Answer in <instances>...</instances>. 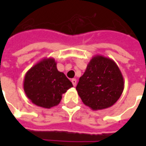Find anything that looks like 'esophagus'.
I'll use <instances>...</instances> for the list:
<instances>
[{
    "mask_svg": "<svg viewBox=\"0 0 146 146\" xmlns=\"http://www.w3.org/2000/svg\"><path fill=\"white\" fill-rule=\"evenodd\" d=\"M72 83H73V85L75 87V86L76 85V79H72Z\"/></svg>",
    "mask_w": 146,
    "mask_h": 146,
    "instance_id": "1",
    "label": "esophagus"
}]
</instances>
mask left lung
Returning <instances> with one entry per match:
<instances>
[{
    "label": "left lung",
    "mask_w": 146,
    "mask_h": 146,
    "mask_svg": "<svg viewBox=\"0 0 146 146\" xmlns=\"http://www.w3.org/2000/svg\"><path fill=\"white\" fill-rule=\"evenodd\" d=\"M123 88V77L118 66L113 59L102 55H95L91 59L76 88L84 104L93 110L112 106Z\"/></svg>",
    "instance_id": "8db88e82"
}]
</instances>
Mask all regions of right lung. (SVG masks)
<instances>
[{"label":"right lung","instance_id":"add662e5","mask_svg":"<svg viewBox=\"0 0 146 146\" xmlns=\"http://www.w3.org/2000/svg\"><path fill=\"white\" fill-rule=\"evenodd\" d=\"M53 58H45L27 71L23 81L24 92L30 101L40 107L50 109L59 104L62 95L73 84L59 72Z\"/></svg>","mask_w":146,"mask_h":146}]
</instances>
